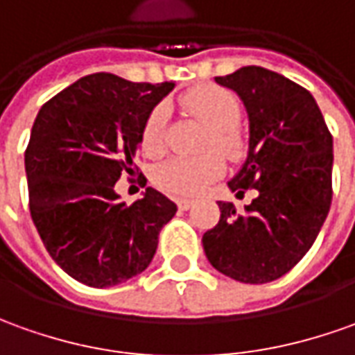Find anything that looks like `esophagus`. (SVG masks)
Instances as JSON below:
<instances>
[{"label": "esophagus", "instance_id": "1", "mask_svg": "<svg viewBox=\"0 0 355 355\" xmlns=\"http://www.w3.org/2000/svg\"><path fill=\"white\" fill-rule=\"evenodd\" d=\"M194 206V200H178V208L180 209H190Z\"/></svg>", "mask_w": 355, "mask_h": 355}]
</instances>
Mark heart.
Masks as SVG:
<instances>
[{"label":"heart","mask_w":355,"mask_h":355,"mask_svg":"<svg viewBox=\"0 0 355 355\" xmlns=\"http://www.w3.org/2000/svg\"><path fill=\"white\" fill-rule=\"evenodd\" d=\"M182 105L192 116L209 128L204 149H216L225 157L235 159L243 151V141L237 132L241 105L237 96L223 87L202 85L184 95ZM167 107L157 105L149 112L141 130V149L147 155H157L165 147ZM223 161L216 153L202 157H173L165 161L155 173L157 184L175 196H198L221 177Z\"/></svg>","instance_id":"1"}]
</instances>
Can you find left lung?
I'll list each match as a JSON object with an SVG mask.
<instances>
[{
    "mask_svg": "<svg viewBox=\"0 0 355 355\" xmlns=\"http://www.w3.org/2000/svg\"><path fill=\"white\" fill-rule=\"evenodd\" d=\"M216 83L235 91L248 116V151L227 182L235 196L257 198L239 214L219 202L218 225L202 237L214 268L243 284L282 278L305 257L329 216L332 136L307 89L259 66Z\"/></svg>",
    "mask_w": 355,
    "mask_h": 355,
    "instance_id": "1",
    "label": "left lung"
}]
</instances>
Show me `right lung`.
I'll list each match as a JSON object with an SVG mask.
<instances>
[{"mask_svg": "<svg viewBox=\"0 0 355 355\" xmlns=\"http://www.w3.org/2000/svg\"><path fill=\"white\" fill-rule=\"evenodd\" d=\"M175 83H132L112 73L81 77L38 110L25 151L28 208L52 260L91 288L141 274L177 204L155 188L132 206L114 190L147 116Z\"/></svg>", "mask_w": 355, "mask_h": 355, "instance_id": "obj_1", "label": "right lung"}]
</instances>
